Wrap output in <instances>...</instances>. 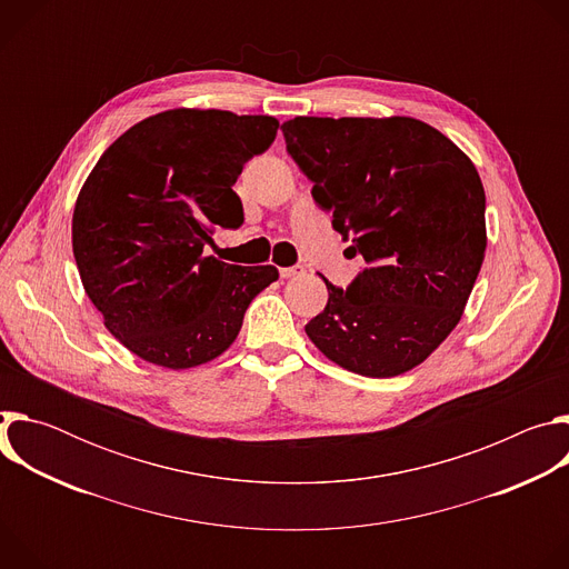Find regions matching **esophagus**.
<instances>
[{
	"label": "esophagus",
	"mask_w": 569,
	"mask_h": 569,
	"mask_svg": "<svg viewBox=\"0 0 569 569\" xmlns=\"http://www.w3.org/2000/svg\"><path fill=\"white\" fill-rule=\"evenodd\" d=\"M306 270H303V266H292V268H281L279 270V274L283 277V279H295V277H301Z\"/></svg>",
	"instance_id": "1"
}]
</instances>
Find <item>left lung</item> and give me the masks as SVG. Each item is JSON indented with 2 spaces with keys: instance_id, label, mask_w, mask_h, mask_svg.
Wrapping results in <instances>:
<instances>
[{
  "instance_id": "8db88e82",
  "label": "left lung",
  "mask_w": 569,
  "mask_h": 569,
  "mask_svg": "<svg viewBox=\"0 0 569 569\" xmlns=\"http://www.w3.org/2000/svg\"><path fill=\"white\" fill-rule=\"evenodd\" d=\"M286 150L315 202L367 268L306 323L336 365L391 378L421 365L459 323L486 252L477 169L437 128L412 117H295Z\"/></svg>"
}]
</instances>
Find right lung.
I'll return each mask as SVG.
<instances>
[{"mask_svg":"<svg viewBox=\"0 0 569 569\" xmlns=\"http://www.w3.org/2000/svg\"><path fill=\"white\" fill-rule=\"evenodd\" d=\"M279 121L263 114L176 108L126 130L78 193L71 248L106 329L134 356L191 369L224 353L274 266L204 257L216 227L238 229L231 189Z\"/></svg>","mask_w":569,"mask_h":569,"instance_id":"1","label":"right lung"}]
</instances>
